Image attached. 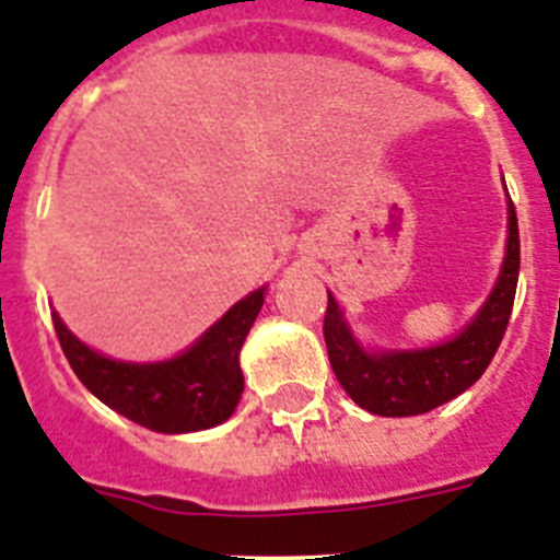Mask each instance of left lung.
Here are the masks:
<instances>
[{
	"mask_svg": "<svg viewBox=\"0 0 560 560\" xmlns=\"http://www.w3.org/2000/svg\"><path fill=\"white\" fill-rule=\"evenodd\" d=\"M518 266V218L513 200H508V255L490 298L465 331L442 346L417 351H365L342 319L337 300L328 294L323 334L339 385L376 417H419L451 402L485 374L499 351L513 312Z\"/></svg>",
	"mask_w": 560,
	"mask_h": 560,
	"instance_id": "obj_1",
	"label": "left lung"
}]
</instances>
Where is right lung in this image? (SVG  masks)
Returning <instances> with one entry per match:
<instances>
[{"instance_id":"obj_1","label":"right lung","mask_w":560,"mask_h":560,"mask_svg":"<svg viewBox=\"0 0 560 560\" xmlns=\"http://www.w3.org/2000/svg\"><path fill=\"white\" fill-rule=\"evenodd\" d=\"M266 289L234 303L192 348L166 362H118L88 348L52 312V328L81 385L107 408L155 433H192L226 422L243 394L241 348Z\"/></svg>"}]
</instances>
